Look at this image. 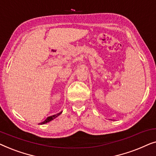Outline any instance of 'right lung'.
I'll use <instances>...</instances> for the list:
<instances>
[{
  "label": "right lung",
  "mask_w": 156,
  "mask_h": 156,
  "mask_svg": "<svg viewBox=\"0 0 156 156\" xmlns=\"http://www.w3.org/2000/svg\"><path fill=\"white\" fill-rule=\"evenodd\" d=\"M62 112H59V113H58V114H55V115H53V116H49V117H48V118H47L45 120H44L43 122H42V123H40V124H44V123H48V122H50V121H52L53 119H55V118H57V116H59V115H60L61 114H62Z\"/></svg>",
  "instance_id": "1"
}]
</instances>
